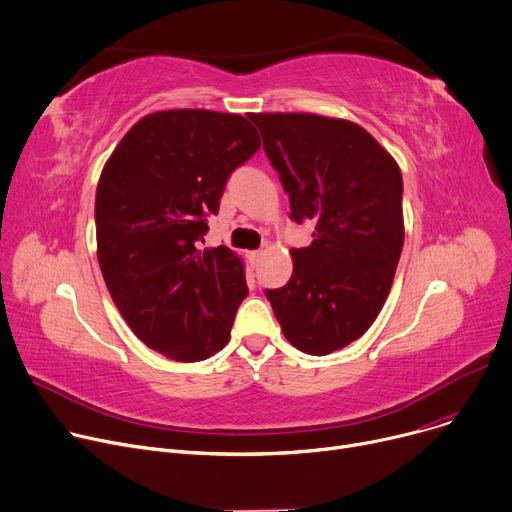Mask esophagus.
<instances>
[{"mask_svg":"<svg viewBox=\"0 0 512 512\" xmlns=\"http://www.w3.org/2000/svg\"><path fill=\"white\" fill-rule=\"evenodd\" d=\"M259 257H261V251H251V253H249V259H251L253 265L259 261Z\"/></svg>","mask_w":512,"mask_h":512,"instance_id":"obj_1","label":"esophagus"}]
</instances>
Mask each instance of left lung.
I'll return each instance as SVG.
<instances>
[{"mask_svg":"<svg viewBox=\"0 0 512 512\" xmlns=\"http://www.w3.org/2000/svg\"><path fill=\"white\" fill-rule=\"evenodd\" d=\"M290 197L313 224L292 249L286 286L265 290L288 342L313 356L342 350L381 313L403 249L397 162L360 125L311 113L249 115Z\"/></svg>","mask_w":512,"mask_h":512,"instance_id":"8db88e82","label":"left lung"}]
</instances>
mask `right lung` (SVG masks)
I'll return each mask as SVG.
<instances>
[{
  "label": "right lung",
  "mask_w": 512,
  "mask_h": 512,
  "mask_svg": "<svg viewBox=\"0 0 512 512\" xmlns=\"http://www.w3.org/2000/svg\"><path fill=\"white\" fill-rule=\"evenodd\" d=\"M261 146L241 115L160 111L135 123L96 189L102 278L146 346L197 362L220 352L247 298L228 247L199 249L234 170Z\"/></svg>",
  "instance_id": "add662e5"
}]
</instances>
